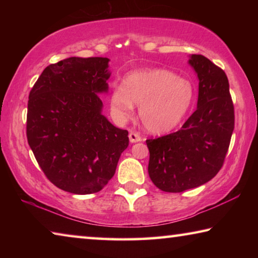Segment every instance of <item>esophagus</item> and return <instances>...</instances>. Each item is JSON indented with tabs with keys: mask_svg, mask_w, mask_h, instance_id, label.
I'll list each match as a JSON object with an SVG mask.
<instances>
[{
	"mask_svg": "<svg viewBox=\"0 0 258 258\" xmlns=\"http://www.w3.org/2000/svg\"><path fill=\"white\" fill-rule=\"evenodd\" d=\"M128 138H130V142L131 143H135V142H140L142 140V138L140 137V135L138 133L135 132H131L128 134Z\"/></svg>",
	"mask_w": 258,
	"mask_h": 258,
	"instance_id": "esophagus-1",
	"label": "esophagus"
}]
</instances>
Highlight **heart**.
<instances>
[{
	"label": "heart",
	"instance_id": "1",
	"mask_svg": "<svg viewBox=\"0 0 258 258\" xmlns=\"http://www.w3.org/2000/svg\"><path fill=\"white\" fill-rule=\"evenodd\" d=\"M194 99L189 81L164 69H146L127 74L123 85L113 86L111 110L118 119H127L140 106L139 115L147 131L160 134L176 127Z\"/></svg>",
	"mask_w": 258,
	"mask_h": 258
}]
</instances>
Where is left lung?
Listing matches in <instances>:
<instances>
[{
  "label": "left lung",
  "instance_id": "8db88e82",
  "mask_svg": "<svg viewBox=\"0 0 258 258\" xmlns=\"http://www.w3.org/2000/svg\"><path fill=\"white\" fill-rule=\"evenodd\" d=\"M197 74V109L182 128L147 140L148 172L165 192H183L205 184L220 171L234 128V108L225 73L202 54H191Z\"/></svg>",
  "mask_w": 258,
  "mask_h": 258
}]
</instances>
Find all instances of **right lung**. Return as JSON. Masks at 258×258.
I'll use <instances>...</instances> for the list:
<instances>
[{"label":"right lung","instance_id":"1","mask_svg":"<svg viewBox=\"0 0 258 258\" xmlns=\"http://www.w3.org/2000/svg\"><path fill=\"white\" fill-rule=\"evenodd\" d=\"M108 58L72 56L47 66L29 93L27 140L45 176L75 195L99 192L116 172L128 132L102 115Z\"/></svg>","mask_w":258,"mask_h":258}]
</instances>
